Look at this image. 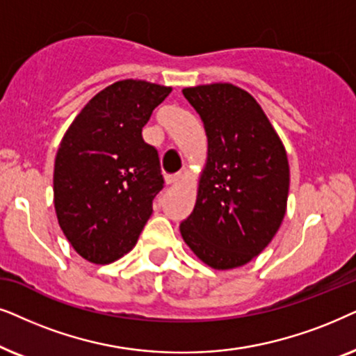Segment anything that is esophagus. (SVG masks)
Instances as JSON below:
<instances>
[{
    "instance_id": "esophagus-1",
    "label": "esophagus",
    "mask_w": 356,
    "mask_h": 356,
    "mask_svg": "<svg viewBox=\"0 0 356 356\" xmlns=\"http://www.w3.org/2000/svg\"><path fill=\"white\" fill-rule=\"evenodd\" d=\"M181 179H182V174L165 175V184H168V186H174V184H177Z\"/></svg>"
}]
</instances>
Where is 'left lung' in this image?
Returning <instances> with one entry per match:
<instances>
[{
	"mask_svg": "<svg viewBox=\"0 0 356 356\" xmlns=\"http://www.w3.org/2000/svg\"><path fill=\"white\" fill-rule=\"evenodd\" d=\"M182 92L205 127L208 156L195 208L181 222V234L208 267H241L267 248L285 218V146L244 89L213 83Z\"/></svg>",
	"mask_w": 356,
	"mask_h": 356,
	"instance_id": "8db88e82",
	"label": "left lung"
}]
</instances>
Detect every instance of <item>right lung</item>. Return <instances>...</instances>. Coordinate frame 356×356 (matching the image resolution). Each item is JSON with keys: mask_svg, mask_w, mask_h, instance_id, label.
<instances>
[{"mask_svg": "<svg viewBox=\"0 0 356 356\" xmlns=\"http://www.w3.org/2000/svg\"><path fill=\"white\" fill-rule=\"evenodd\" d=\"M172 88L123 79L97 92L56 151L54 203L73 249L92 264L135 248L163 188L159 156L141 130Z\"/></svg>", "mask_w": 356, "mask_h": 356, "instance_id": "add662e5", "label": "right lung"}]
</instances>
